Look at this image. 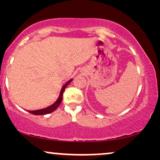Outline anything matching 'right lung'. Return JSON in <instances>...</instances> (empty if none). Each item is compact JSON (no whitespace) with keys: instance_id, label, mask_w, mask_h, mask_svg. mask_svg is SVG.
Masks as SVG:
<instances>
[{"instance_id":"add662e5","label":"right lung","mask_w":160,"mask_h":160,"mask_svg":"<svg viewBox=\"0 0 160 160\" xmlns=\"http://www.w3.org/2000/svg\"><path fill=\"white\" fill-rule=\"evenodd\" d=\"M72 80H73V78H71V79L68 81V82L65 83L64 85H63L62 88H61V90H60V95H59V96H58V98L57 99L56 101L54 102L53 104L51 105V106H48V107H46V108H44L38 109V110L28 111V112H30V113H32V114H34V115H44V114H47V113H50L53 112V111H55L56 109L58 108V106H60L61 102H62L63 92H64L65 88H66L68 85L70 83L72 82Z\"/></svg>"}]
</instances>
